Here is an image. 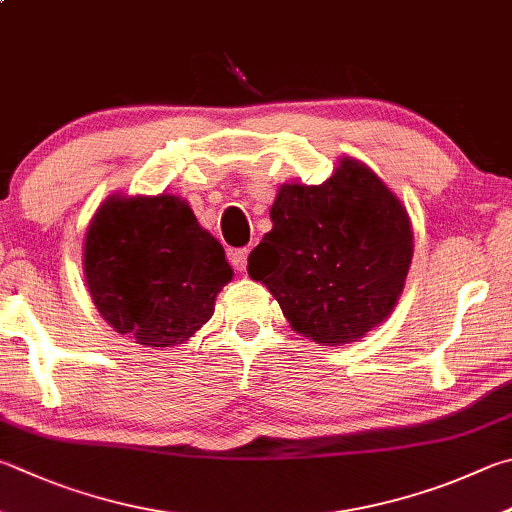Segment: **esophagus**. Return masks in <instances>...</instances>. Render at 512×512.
<instances>
[{
	"mask_svg": "<svg viewBox=\"0 0 512 512\" xmlns=\"http://www.w3.org/2000/svg\"><path fill=\"white\" fill-rule=\"evenodd\" d=\"M248 253H250L248 248L232 250V253H230V264H232V268H235V271H239V273L246 271V266H248Z\"/></svg>",
	"mask_w": 512,
	"mask_h": 512,
	"instance_id": "34e87169",
	"label": "esophagus"
}]
</instances>
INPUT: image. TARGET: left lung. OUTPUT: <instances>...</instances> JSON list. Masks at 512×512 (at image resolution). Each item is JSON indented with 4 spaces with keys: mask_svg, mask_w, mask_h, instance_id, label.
Instances as JSON below:
<instances>
[{
    "mask_svg": "<svg viewBox=\"0 0 512 512\" xmlns=\"http://www.w3.org/2000/svg\"><path fill=\"white\" fill-rule=\"evenodd\" d=\"M273 230L248 257L297 333L353 342L392 313L412 262L407 212L362 163L342 159L322 185H282Z\"/></svg>",
    "mask_w": 512,
    "mask_h": 512,
    "instance_id": "8db88e82",
    "label": "left lung"
}]
</instances>
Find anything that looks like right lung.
Wrapping results in <instances>:
<instances>
[{"label":"right lung","mask_w":512,"mask_h":512,"mask_svg":"<svg viewBox=\"0 0 512 512\" xmlns=\"http://www.w3.org/2000/svg\"><path fill=\"white\" fill-rule=\"evenodd\" d=\"M87 286L118 333L145 347L188 340L232 280L219 241L172 194L102 203L85 239Z\"/></svg>","instance_id":"right-lung-1"}]
</instances>
